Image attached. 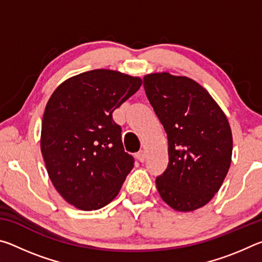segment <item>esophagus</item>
I'll return each mask as SVG.
<instances>
[{
    "mask_svg": "<svg viewBox=\"0 0 262 262\" xmlns=\"http://www.w3.org/2000/svg\"><path fill=\"white\" fill-rule=\"evenodd\" d=\"M136 158L139 159L140 162H144V159H145V154H144L143 150H140V151L136 154Z\"/></svg>",
    "mask_w": 262,
    "mask_h": 262,
    "instance_id": "1",
    "label": "esophagus"
}]
</instances>
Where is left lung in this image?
I'll return each instance as SVG.
<instances>
[{"instance_id": "obj_1", "label": "left lung", "mask_w": 262, "mask_h": 262, "mask_svg": "<svg viewBox=\"0 0 262 262\" xmlns=\"http://www.w3.org/2000/svg\"><path fill=\"white\" fill-rule=\"evenodd\" d=\"M143 86L167 135L168 164L156 178L158 192L178 211L201 208L219 192L231 164L228 119L206 89L188 77L150 74Z\"/></svg>"}]
</instances>
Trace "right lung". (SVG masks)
<instances>
[{"mask_svg": "<svg viewBox=\"0 0 262 262\" xmlns=\"http://www.w3.org/2000/svg\"><path fill=\"white\" fill-rule=\"evenodd\" d=\"M141 78L96 69L67 79L46 105L41 152L61 196L82 210H97L120 192L134 167L112 113L139 90Z\"/></svg>", "mask_w": 262, "mask_h": 262, "instance_id": "right-lung-1", "label": "right lung"}]
</instances>
